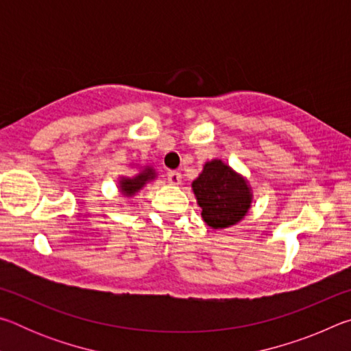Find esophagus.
Returning a JSON list of instances; mask_svg holds the SVG:
<instances>
[{
	"label": "esophagus",
	"instance_id": "obj_1",
	"mask_svg": "<svg viewBox=\"0 0 351 351\" xmlns=\"http://www.w3.org/2000/svg\"><path fill=\"white\" fill-rule=\"evenodd\" d=\"M167 181H169L170 186H180L181 181H182V176H181V173H178V171L171 170L167 173Z\"/></svg>",
	"mask_w": 351,
	"mask_h": 351
}]
</instances>
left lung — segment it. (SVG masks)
Instances as JSON below:
<instances>
[{"label":"left lung","instance_id":"1","mask_svg":"<svg viewBox=\"0 0 351 351\" xmlns=\"http://www.w3.org/2000/svg\"><path fill=\"white\" fill-rule=\"evenodd\" d=\"M201 207V217L212 229H226L240 223L252 206L249 181L221 159H212L192 182Z\"/></svg>","mask_w":351,"mask_h":351}]
</instances>
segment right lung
<instances>
[{
	"mask_svg": "<svg viewBox=\"0 0 351 351\" xmlns=\"http://www.w3.org/2000/svg\"><path fill=\"white\" fill-rule=\"evenodd\" d=\"M132 165V164H130ZM158 178L156 170L152 165H142L139 171L134 176H119L117 180V189L123 197L133 198L136 193L141 192L148 182L154 181Z\"/></svg>",
	"mask_w": 351,
	"mask_h": 351,
	"instance_id": "add662e5",
	"label": "right lung"
}]
</instances>
